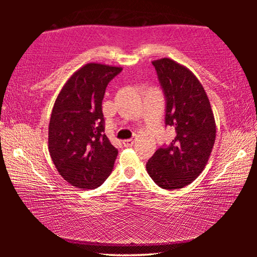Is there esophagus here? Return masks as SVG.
I'll use <instances>...</instances> for the list:
<instances>
[{
    "label": "esophagus",
    "mask_w": 257,
    "mask_h": 257,
    "mask_svg": "<svg viewBox=\"0 0 257 257\" xmlns=\"http://www.w3.org/2000/svg\"><path fill=\"white\" fill-rule=\"evenodd\" d=\"M134 143H135L134 139H125V141L122 142V144H123L125 147H129V146H133Z\"/></svg>",
    "instance_id": "obj_1"
}]
</instances>
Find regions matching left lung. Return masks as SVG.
<instances>
[{
    "instance_id": "obj_1",
    "label": "left lung",
    "mask_w": 257,
    "mask_h": 257,
    "mask_svg": "<svg viewBox=\"0 0 257 257\" xmlns=\"http://www.w3.org/2000/svg\"><path fill=\"white\" fill-rule=\"evenodd\" d=\"M153 66L167 99L165 124L176 137L146 163V170L163 189L184 188L201 175L210 159L216 136L214 114L205 89L188 68L169 58Z\"/></svg>"
}]
</instances>
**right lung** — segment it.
Instances as JSON below:
<instances>
[{
  "label": "right lung",
  "instance_id": "add662e5",
  "mask_svg": "<svg viewBox=\"0 0 257 257\" xmlns=\"http://www.w3.org/2000/svg\"><path fill=\"white\" fill-rule=\"evenodd\" d=\"M121 67L87 63L63 85L52 110L49 152L64 180L81 189L101 186L112 172L118 150L104 135L102 101Z\"/></svg>",
  "mask_w": 257,
  "mask_h": 257
}]
</instances>
